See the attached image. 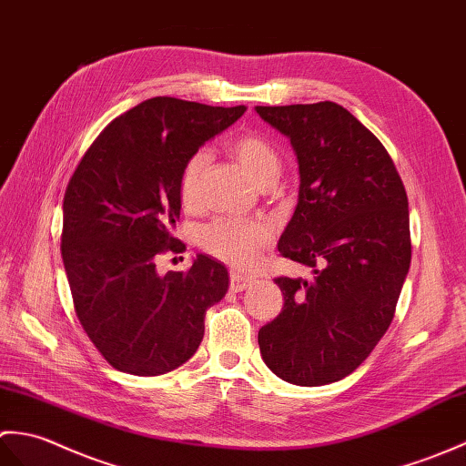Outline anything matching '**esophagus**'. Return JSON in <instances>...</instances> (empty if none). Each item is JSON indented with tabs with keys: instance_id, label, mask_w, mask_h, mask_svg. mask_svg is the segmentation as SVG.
<instances>
[{
	"instance_id": "esophagus-1",
	"label": "esophagus",
	"mask_w": 466,
	"mask_h": 466,
	"mask_svg": "<svg viewBox=\"0 0 466 466\" xmlns=\"http://www.w3.org/2000/svg\"><path fill=\"white\" fill-rule=\"evenodd\" d=\"M251 285V279L243 275V273H237V271H231V277H229V289L233 293H241L245 291L247 287Z\"/></svg>"
}]
</instances>
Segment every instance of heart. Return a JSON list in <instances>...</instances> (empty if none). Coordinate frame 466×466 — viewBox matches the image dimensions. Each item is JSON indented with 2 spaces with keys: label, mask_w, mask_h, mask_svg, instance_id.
Here are the masks:
<instances>
[{
  "label": "heart",
  "mask_w": 466,
  "mask_h": 466,
  "mask_svg": "<svg viewBox=\"0 0 466 466\" xmlns=\"http://www.w3.org/2000/svg\"><path fill=\"white\" fill-rule=\"evenodd\" d=\"M229 151L239 167L257 185L277 181L281 173V157L271 143L261 136L237 137L229 146ZM207 159L209 157L205 151H198L183 165L179 177V198L183 205H193L198 199L199 177ZM268 241H271V231L263 221H237L225 219V217L201 227L198 233L201 249L237 268L249 267Z\"/></svg>",
  "instance_id": "1"
}]
</instances>
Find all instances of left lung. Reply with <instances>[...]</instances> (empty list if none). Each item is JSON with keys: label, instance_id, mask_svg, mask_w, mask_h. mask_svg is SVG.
Segmentation results:
<instances>
[{"label": "left lung", "instance_id": "left-lung-1", "mask_svg": "<svg viewBox=\"0 0 466 466\" xmlns=\"http://www.w3.org/2000/svg\"><path fill=\"white\" fill-rule=\"evenodd\" d=\"M291 141L299 201L279 253L313 279L277 277L283 311L259 330L265 365L291 385L345 379L377 347L410 267L409 201L390 155L333 101L255 107Z\"/></svg>", "mask_w": 466, "mask_h": 466}]
</instances>
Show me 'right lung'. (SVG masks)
Returning <instances> with one entry per match:
<instances>
[{"label": "right lung", "mask_w": 466, "mask_h": 466, "mask_svg": "<svg viewBox=\"0 0 466 466\" xmlns=\"http://www.w3.org/2000/svg\"><path fill=\"white\" fill-rule=\"evenodd\" d=\"M245 106L153 97L113 119L69 179L61 257L81 327L121 373L157 377L199 349L205 313L229 289L223 263L199 253L187 273L159 275L177 251L183 165Z\"/></svg>", "instance_id": "right-lung-1"}]
</instances>
